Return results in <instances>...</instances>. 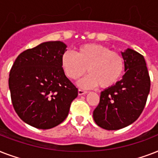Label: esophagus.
Wrapping results in <instances>:
<instances>
[{
  "label": "esophagus",
  "mask_w": 158,
  "mask_h": 158,
  "mask_svg": "<svg viewBox=\"0 0 158 158\" xmlns=\"http://www.w3.org/2000/svg\"><path fill=\"white\" fill-rule=\"evenodd\" d=\"M78 94H79V95H84V94H87V91L83 90V89H79V90H78Z\"/></svg>",
  "instance_id": "1"
}]
</instances>
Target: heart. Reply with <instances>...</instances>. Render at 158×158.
<instances>
[{
  "mask_svg": "<svg viewBox=\"0 0 158 158\" xmlns=\"http://www.w3.org/2000/svg\"><path fill=\"white\" fill-rule=\"evenodd\" d=\"M61 67L70 79H78L88 72L89 74L79 82L82 88L99 86L107 89L115 85L122 77L125 60L122 55L106 46L87 43L77 48L74 55L65 52L61 57Z\"/></svg>",
  "mask_w": 158,
  "mask_h": 158,
  "instance_id": "obj_1",
  "label": "heart"
}]
</instances>
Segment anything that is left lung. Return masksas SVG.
<instances>
[{
  "label": "left lung",
  "mask_w": 158,
  "mask_h": 158,
  "mask_svg": "<svg viewBox=\"0 0 158 158\" xmlns=\"http://www.w3.org/2000/svg\"><path fill=\"white\" fill-rule=\"evenodd\" d=\"M125 60L122 79L101 92L94 110V121L107 130H116L134 123L141 115L150 91V77L144 57L133 49L121 52Z\"/></svg>",
  "instance_id": "left-lung-1"
}]
</instances>
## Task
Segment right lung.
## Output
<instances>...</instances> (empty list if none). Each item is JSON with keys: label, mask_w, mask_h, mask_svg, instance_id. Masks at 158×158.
Returning a JSON list of instances; mask_svg holds the SVG:
<instances>
[{"label": "right lung", "mask_w": 158, "mask_h": 158, "mask_svg": "<svg viewBox=\"0 0 158 158\" xmlns=\"http://www.w3.org/2000/svg\"><path fill=\"white\" fill-rule=\"evenodd\" d=\"M66 48L60 41L41 43L20 53L11 67L9 88L14 109L33 127L48 130L60 125L78 96L61 67Z\"/></svg>", "instance_id": "obj_1"}]
</instances>
